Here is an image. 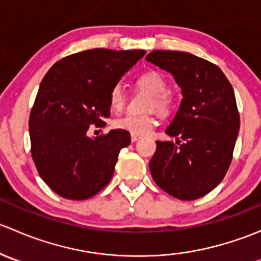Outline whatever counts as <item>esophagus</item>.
I'll return each instance as SVG.
<instances>
[{"instance_id":"34e87169","label":"esophagus","mask_w":261,"mask_h":261,"mask_svg":"<svg viewBox=\"0 0 261 261\" xmlns=\"http://www.w3.org/2000/svg\"><path fill=\"white\" fill-rule=\"evenodd\" d=\"M139 139H140V136H139V135H134V134H131V141H133V143L138 141Z\"/></svg>"}]
</instances>
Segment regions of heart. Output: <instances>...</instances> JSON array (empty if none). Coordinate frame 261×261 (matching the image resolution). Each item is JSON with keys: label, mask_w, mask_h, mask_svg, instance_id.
Returning <instances> with one entry per match:
<instances>
[{"label": "heart", "mask_w": 261, "mask_h": 261, "mask_svg": "<svg viewBox=\"0 0 261 261\" xmlns=\"http://www.w3.org/2000/svg\"><path fill=\"white\" fill-rule=\"evenodd\" d=\"M136 84L147 93L151 94V101L149 107L158 110L162 114H165L170 110L172 106V98H170L168 92V82L159 74L158 72L150 70L145 72L136 80ZM126 96L121 84H116L112 87L110 92V106L114 111H120L125 106ZM114 126L120 130H125L134 135L144 136L151 133L152 127L155 126V118L151 115H135L126 114L121 117H117L114 121Z\"/></svg>", "instance_id": "b5f03b06"}]
</instances>
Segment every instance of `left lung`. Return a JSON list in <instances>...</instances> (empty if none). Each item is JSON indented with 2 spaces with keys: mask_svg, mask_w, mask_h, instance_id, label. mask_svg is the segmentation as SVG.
Listing matches in <instances>:
<instances>
[{
  "mask_svg": "<svg viewBox=\"0 0 261 261\" xmlns=\"http://www.w3.org/2000/svg\"><path fill=\"white\" fill-rule=\"evenodd\" d=\"M146 60L169 72L183 94L165 130L177 141H156L151 177L175 198H201L221 183L232 160L240 128L232 86L217 65L191 53L154 50Z\"/></svg>",
  "mask_w": 261,
  "mask_h": 261,
  "instance_id": "1",
  "label": "left lung"
}]
</instances>
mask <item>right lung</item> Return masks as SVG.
<instances>
[{"instance_id": "1", "label": "right lung", "mask_w": 261, "mask_h": 261, "mask_svg": "<svg viewBox=\"0 0 261 261\" xmlns=\"http://www.w3.org/2000/svg\"><path fill=\"white\" fill-rule=\"evenodd\" d=\"M145 50L91 49L55 63L41 81L29 118L31 156L41 179L60 197L82 201L105 188L130 133L92 139L89 126L110 117V92Z\"/></svg>"}]
</instances>
